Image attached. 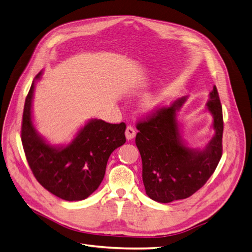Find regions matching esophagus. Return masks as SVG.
Instances as JSON below:
<instances>
[{"label": "esophagus", "instance_id": "1", "mask_svg": "<svg viewBox=\"0 0 252 252\" xmlns=\"http://www.w3.org/2000/svg\"><path fill=\"white\" fill-rule=\"evenodd\" d=\"M135 135H136V131H135V128L132 126H127L126 130V139H133L135 137Z\"/></svg>", "mask_w": 252, "mask_h": 252}]
</instances>
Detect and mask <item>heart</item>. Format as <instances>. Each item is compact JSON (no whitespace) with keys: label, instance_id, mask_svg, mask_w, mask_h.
I'll use <instances>...</instances> for the list:
<instances>
[{"label":"heart","instance_id":"1","mask_svg":"<svg viewBox=\"0 0 252 252\" xmlns=\"http://www.w3.org/2000/svg\"><path fill=\"white\" fill-rule=\"evenodd\" d=\"M165 99V94L163 93H153L148 94L144 100V106L147 109H154L162 104Z\"/></svg>","mask_w":252,"mask_h":252}]
</instances>
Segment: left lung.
<instances>
[{
	"label": "left lung",
	"instance_id": "obj_1",
	"mask_svg": "<svg viewBox=\"0 0 252 252\" xmlns=\"http://www.w3.org/2000/svg\"><path fill=\"white\" fill-rule=\"evenodd\" d=\"M185 100L154 108L137 122L135 143L143 160V181L146 193L154 201L168 203L190 197L214 173L222 156V108L216 86L208 102L215 136L203 151L181 143L177 111Z\"/></svg>",
	"mask_w": 252,
	"mask_h": 252
}]
</instances>
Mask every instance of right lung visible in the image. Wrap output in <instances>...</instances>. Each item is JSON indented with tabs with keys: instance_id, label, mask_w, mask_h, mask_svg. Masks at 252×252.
Instances as JSON below:
<instances>
[{
	"instance_id": "add662e5",
	"label": "right lung",
	"mask_w": 252,
	"mask_h": 252,
	"mask_svg": "<svg viewBox=\"0 0 252 252\" xmlns=\"http://www.w3.org/2000/svg\"><path fill=\"white\" fill-rule=\"evenodd\" d=\"M40 73L36 79H39ZM34 83L24 103L21 140L30 168L41 186L67 201L86 199L99 188L112 152L126 143V124L94 119L69 146L56 149L44 143L32 122Z\"/></svg>"
}]
</instances>
